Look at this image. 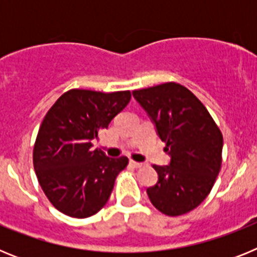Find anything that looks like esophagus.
Returning <instances> with one entry per match:
<instances>
[{"instance_id": "obj_1", "label": "esophagus", "mask_w": 257, "mask_h": 257, "mask_svg": "<svg viewBox=\"0 0 257 257\" xmlns=\"http://www.w3.org/2000/svg\"><path fill=\"white\" fill-rule=\"evenodd\" d=\"M130 166H133L134 169H140V167H143L144 165H143L142 162H135V161L131 160L130 161Z\"/></svg>"}]
</instances>
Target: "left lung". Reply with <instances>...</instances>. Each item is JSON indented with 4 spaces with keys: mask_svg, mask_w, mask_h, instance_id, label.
Here are the masks:
<instances>
[{
    "mask_svg": "<svg viewBox=\"0 0 257 257\" xmlns=\"http://www.w3.org/2000/svg\"><path fill=\"white\" fill-rule=\"evenodd\" d=\"M154 122L171 161L157 166L154 187L147 189L152 205L167 216L198 207L210 194L221 167L222 134L206 106L187 87L166 82L133 91Z\"/></svg>",
    "mask_w": 257,
    "mask_h": 257,
    "instance_id": "obj_1",
    "label": "left lung"
}]
</instances>
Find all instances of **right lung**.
<instances>
[{
    "mask_svg": "<svg viewBox=\"0 0 257 257\" xmlns=\"http://www.w3.org/2000/svg\"><path fill=\"white\" fill-rule=\"evenodd\" d=\"M130 99V91L105 94L72 88L49 109L33 147V166L56 210L85 219L105 206L128 160L109 158L92 148V140L108 128Z\"/></svg>",
    "mask_w": 257,
    "mask_h": 257,
    "instance_id": "right-lung-1",
    "label": "right lung"
}]
</instances>
